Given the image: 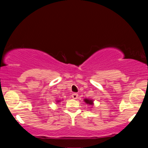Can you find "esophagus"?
<instances>
[{
	"mask_svg": "<svg viewBox=\"0 0 148 148\" xmlns=\"http://www.w3.org/2000/svg\"><path fill=\"white\" fill-rule=\"evenodd\" d=\"M77 97H78V95L77 93H73L72 95V98L73 99H77Z\"/></svg>",
	"mask_w": 148,
	"mask_h": 148,
	"instance_id": "obj_1",
	"label": "esophagus"
}]
</instances>
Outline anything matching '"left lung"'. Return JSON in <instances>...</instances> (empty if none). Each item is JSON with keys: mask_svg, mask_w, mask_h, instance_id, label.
<instances>
[{"mask_svg": "<svg viewBox=\"0 0 148 148\" xmlns=\"http://www.w3.org/2000/svg\"><path fill=\"white\" fill-rule=\"evenodd\" d=\"M84 102H86V104L90 105V106H92V105L94 104L93 103V101L91 99H84Z\"/></svg>", "mask_w": 148, "mask_h": 148, "instance_id": "obj_1", "label": "left lung"}]
</instances>
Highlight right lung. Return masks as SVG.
<instances>
[{"label": "right lung", "instance_id": "add662e5", "mask_svg": "<svg viewBox=\"0 0 148 148\" xmlns=\"http://www.w3.org/2000/svg\"><path fill=\"white\" fill-rule=\"evenodd\" d=\"M61 101H60V100H57V102H61Z\"/></svg>", "mask_w": 148, "mask_h": 148}]
</instances>
